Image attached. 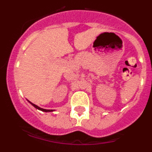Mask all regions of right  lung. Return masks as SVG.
<instances>
[{
    "mask_svg": "<svg viewBox=\"0 0 152 152\" xmlns=\"http://www.w3.org/2000/svg\"><path fill=\"white\" fill-rule=\"evenodd\" d=\"M28 102H29V103H31V104H32V105H33V107H35V108H36V109H37V110H39L42 111V112L48 113V112H53V111H54V110H45V109L40 108L39 107H38V106H37V105H36V104H34V103H31V102H30V101H29V100H28Z\"/></svg>",
    "mask_w": 152,
    "mask_h": 152,
    "instance_id": "1",
    "label": "right lung"
}]
</instances>
